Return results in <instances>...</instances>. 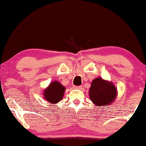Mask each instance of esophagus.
Listing matches in <instances>:
<instances>
[{
    "label": "esophagus",
    "instance_id": "1",
    "mask_svg": "<svg viewBox=\"0 0 146 146\" xmlns=\"http://www.w3.org/2000/svg\"><path fill=\"white\" fill-rule=\"evenodd\" d=\"M74 88L76 89H79V90H82L83 86H74Z\"/></svg>",
    "mask_w": 146,
    "mask_h": 146
}]
</instances>
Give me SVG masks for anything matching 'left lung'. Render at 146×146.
<instances>
[{"instance_id":"1","label":"left lung","mask_w":146,"mask_h":146,"mask_svg":"<svg viewBox=\"0 0 146 146\" xmlns=\"http://www.w3.org/2000/svg\"><path fill=\"white\" fill-rule=\"evenodd\" d=\"M117 95L115 85L108 80L96 78L92 82L89 89V96L90 100L96 106L106 107L111 105Z\"/></svg>"}]
</instances>
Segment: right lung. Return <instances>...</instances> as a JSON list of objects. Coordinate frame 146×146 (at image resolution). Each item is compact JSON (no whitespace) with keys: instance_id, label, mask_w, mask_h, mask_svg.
Here are the masks:
<instances>
[{"instance_id":"right-lung-1","label":"right lung","mask_w":146,"mask_h":146,"mask_svg":"<svg viewBox=\"0 0 146 146\" xmlns=\"http://www.w3.org/2000/svg\"><path fill=\"white\" fill-rule=\"evenodd\" d=\"M65 90V86L62 85L61 83L58 81H53L44 90L42 96L44 99L48 102L56 104L62 100Z\"/></svg>"}]
</instances>
